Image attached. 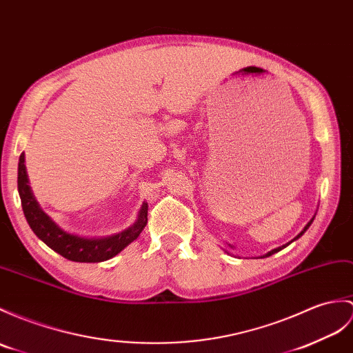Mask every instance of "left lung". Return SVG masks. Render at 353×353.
<instances>
[{
    "label": "left lung",
    "mask_w": 353,
    "mask_h": 353,
    "mask_svg": "<svg viewBox=\"0 0 353 353\" xmlns=\"http://www.w3.org/2000/svg\"><path fill=\"white\" fill-rule=\"evenodd\" d=\"M313 219H314V216L310 219V223H308V224H307V225L304 227V230H302V232H301V233H299V234H298L296 237H294V239H293V241H296V239H299V237H301L302 234H304V233H305V232L308 230V227L311 225V223H313ZM293 241H292V242H293ZM289 243H290V242H289ZM289 243H285V245H283V247H278V248H275V250H272V251H269L268 254H265V256H263V257H269V256H272V254H275V252H278V251H281L283 248H285V247H288V245H289Z\"/></svg>",
    "instance_id": "left-lung-1"
}]
</instances>
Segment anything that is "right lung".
Masks as SVG:
<instances>
[{"instance_id": "add662e5", "label": "right lung", "mask_w": 353, "mask_h": 353, "mask_svg": "<svg viewBox=\"0 0 353 353\" xmlns=\"http://www.w3.org/2000/svg\"><path fill=\"white\" fill-rule=\"evenodd\" d=\"M23 162H26V157L22 153L18 163V191L23 215H26L27 223L39 239L43 241L49 248L59 252L64 259L79 261V263H97V261L110 260L114 256H117L121 250H125L130 242H134L139 233L144 230L147 224V209H149L147 203H143L134 225H130L126 230L117 234L97 237L96 239V237H81L61 230L40 209L28 185L27 168Z\"/></svg>"}]
</instances>
